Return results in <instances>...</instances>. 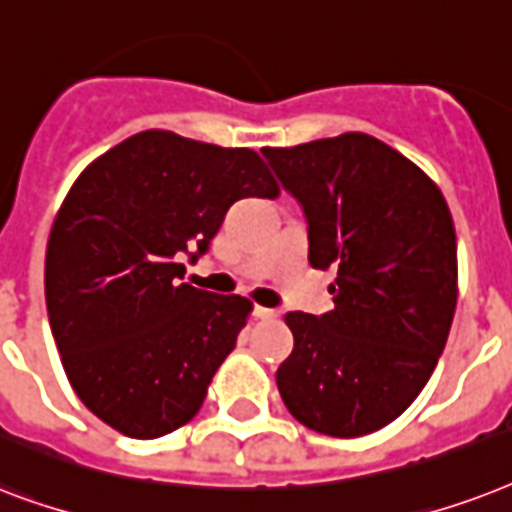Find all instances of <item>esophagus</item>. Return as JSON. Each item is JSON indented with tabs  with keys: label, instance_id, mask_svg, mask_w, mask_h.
Wrapping results in <instances>:
<instances>
[{
	"label": "esophagus",
	"instance_id": "34e87169",
	"mask_svg": "<svg viewBox=\"0 0 512 512\" xmlns=\"http://www.w3.org/2000/svg\"><path fill=\"white\" fill-rule=\"evenodd\" d=\"M253 317H259V320H277L280 314H277L275 309H267V306H256V309H253Z\"/></svg>",
	"mask_w": 512,
	"mask_h": 512
}]
</instances>
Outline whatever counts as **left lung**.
<instances>
[{
	"mask_svg": "<svg viewBox=\"0 0 512 512\" xmlns=\"http://www.w3.org/2000/svg\"><path fill=\"white\" fill-rule=\"evenodd\" d=\"M309 222V264L338 272L333 312L285 314L277 370L306 428L357 439L394 423L431 378L457 306V237L439 185L399 150L346 132L264 147Z\"/></svg>",
	"mask_w": 512,
	"mask_h": 512,
	"instance_id": "obj_1",
	"label": "left lung"
}]
</instances>
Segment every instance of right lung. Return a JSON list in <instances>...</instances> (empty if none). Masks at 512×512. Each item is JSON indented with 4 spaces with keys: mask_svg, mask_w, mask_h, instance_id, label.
<instances>
[{
    "mask_svg": "<svg viewBox=\"0 0 512 512\" xmlns=\"http://www.w3.org/2000/svg\"><path fill=\"white\" fill-rule=\"evenodd\" d=\"M248 195H280L259 153L163 129L110 147L65 195L44 259L49 327L68 383L113 431L158 439L198 415L253 304L179 282V256L206 251Z\"/></svg>",
    "mask_w": 512,
    "mask_h": 512,
    "instance_id": "add662e5",
    "label": "right lung"
}]
</instances>
